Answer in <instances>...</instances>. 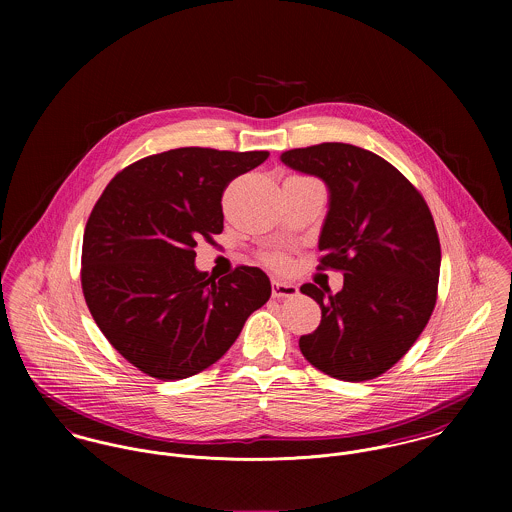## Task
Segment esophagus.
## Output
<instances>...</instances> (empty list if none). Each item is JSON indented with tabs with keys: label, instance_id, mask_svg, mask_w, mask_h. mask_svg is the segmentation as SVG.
Masks as SVG:
<instances>
[{
	"label": "esophagus",
	"instance_id": "34e87169",
	"mask_svg": "<svg viewBox=\"0 0 512 512\" xmlns=\"http://www.w3.org/2000/svg\"><path fill=\"white\" fill-rule=\"evenodd\" d=\"M297 286L290 282H282V280H274L272 282V293L274 297H295L297 295Z\"/></svg>",
	"mask_w": 512,
	"mask_h": 512
}]
</instances>
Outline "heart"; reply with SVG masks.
I'll list each match as a JSON object with an SVG mask.
<instances>
[{"label": "heart", "mask_w": 512, "mask_h": 512, "mask_svg": "<svg viewBox=\"0 0 512 512\" xmlns=\"http://www.w3.org/2000/svg\"><path fill=\"white\" fill-rule=\"evenodd\" d=\"M264 262H266L268 266H272V268H280V270L288 268V264H290L288 256H284L282 252H270V254H266V256H264Z\"/></svg>", "instance_id": "1"}]
</instances>
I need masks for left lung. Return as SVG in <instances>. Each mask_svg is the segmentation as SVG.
Listing matches in <instances>:
<instances>
[{"instance_id": "8db88e82", "label": "left lung", "mask_w": 512, "mask_h": 512, "mask_svg": "<svg viewBox=\"0 0 512 512\" xmlns=\"http://www.w3.org/2000/svg\"><path fill=\"white\" fill-rule=\"evenodd\" d=\"M282 161L327 183L317 268L345 276L339 293L299 288L321 307L319 327L299 349L333 378L372 380L410 351L436 307L441 248L430 207L394 165L363 147H297Z\"/></svg>"}]
</instances>
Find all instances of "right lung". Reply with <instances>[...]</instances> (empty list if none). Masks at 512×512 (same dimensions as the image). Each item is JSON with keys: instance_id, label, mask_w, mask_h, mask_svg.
Returning a JSON list of instances; mask_svg holds the SVG:
<instances>
[{"instance_id": "obj_1", "label": "right lung", "mask_w": 512, "mask_h": 512, "mask_svg": "<svg viewBox=\"0 0 512 512\" xmlns=\"http://www.w3.org/2000/svg\"><path fill=\"white\" fill-rule=\"evenodd\" d=\"M268 151L179 147L124 167L96 201L82 238L86 305L132 365L181 380L230 349L272 286L260 268L215 280L195 268L199 240L222 232V193Z\"/></svg>"}]
</instances>
